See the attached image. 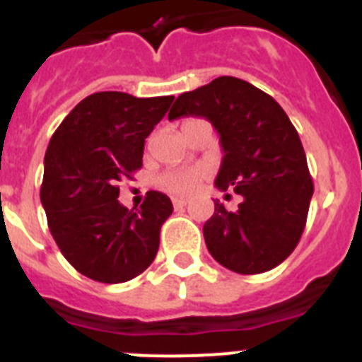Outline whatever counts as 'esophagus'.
<instances>
[{
    "label": "esophagus",
    "mask_w": 362,
    "mask_h": 362,
    "mask_svg": "<svg viewBox=\"0 0 362 362\" xmlns=\"http://www.w3.org/2000/svg\"><path fill=\"white\" fill-rule=\"evenodd\" d=\"M172 203H174V209H183V206H187L188 201L181 199V197H174V199H172Z\"/></svg>",
    "instance_id": "34e87169"
}]
</instances>
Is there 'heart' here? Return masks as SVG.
I'll return each mask as SVG.
<instances>
[{
    "instance_id": "b5f03b06",
    "label": "heart",
    "mask_w": 362,
    "mask_h": 362,
    "mask_svg": "<svg viewBox=\"0 0 362 362\" xmlns=\"http://www.w3.org/2000/svg\"><path fill=\"white\" fill-rule=\"evenodd\" d=\"M190 119L187 123H192ZM185 123V124H187ZM209 166H183V168H170L165 174L159 175V187L174 196H190L201 188V185L209 179Z\"/></svg>"
}]
</instances>
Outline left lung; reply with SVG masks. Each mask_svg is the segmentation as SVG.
Instances as JSON below:
<instances>
[{
    "label": "left lung",
    "mask_w": 362,
    "mask_h": 362,
    "mask_svg": "<svg viewBox=\"0 0 362 362\" xmlns=\"http://www.w3.org/2000/svg\"><path fill=\"white\" fill-rule=\"evenodd\" d=\"M206 117L219 132L223 163L216 187L243 197L238 210H216L203 226L217 263L243 276L276 268L293 252L306 226L312 175L299 134L267 92L232 76L185 92L168 119Z\"/></svg>",
    "instance_id": "obj_1"
}]
</instances>
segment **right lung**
<instances>
[{"mask_svg": "<svg viewBox=\"0 0 362 362\" xmlns=\"http://www.w3.org/2000/svg\"><path fill=\"white\" fill-rule=\"evenodd\" d=\"M174 95L134 98L95 92L72 108L45 153L41 185L49 228L79 274L99 283H124L152 264L172 201L150 190L136 210L117 201L119 183L143 165L145 139Z\"/></svg>", "mask_w": 362, "mask_h": 362, "instance_id": "right-lung-1", "label": "right lung"}]
</instances>
